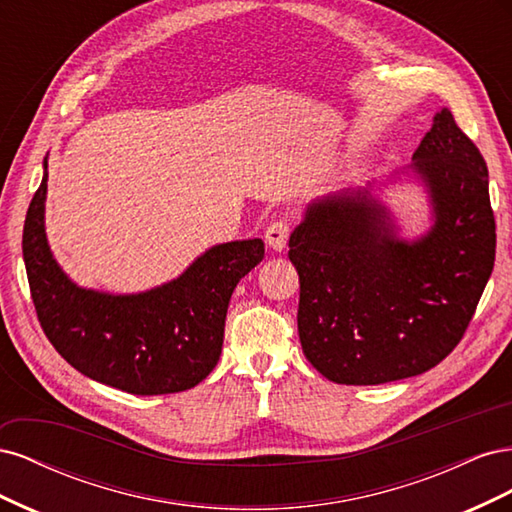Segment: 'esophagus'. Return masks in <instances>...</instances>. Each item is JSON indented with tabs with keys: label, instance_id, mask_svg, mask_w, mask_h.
Listing matches in <instances>:
<instances>
[{
	"label": "esophagus",
	"instance_id": "1",
	"mask_svg": "<svg viewBox=\"0 0 512 512\" xmlns=\"http://www.w3.org/2000/svg\"><path fill=\"white\" fill-rule=\"evenodd\" d=\"M288 235H290V224L286 220H277L271 222L267 232H265V241L275 252H282L286 243H288Z\"/></svg>",
	"mask_w": 512,
	"mask_h": 512
}]
</instances>
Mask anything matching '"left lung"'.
Masks as SVG:
<instances>
[{
	"instance_id": "left-lung-1",
	"label": "left lung",
	"mask_w": 512,
	"mask_h": 512,
	"mask_svg": "<svg viewBox=\"0 0 512 512\" xmlns=\"http://www.w3.org/2000/svg\"><path fill=\"white\" fill-rule=\"evenodd\" d=\"M412 160L436 220L425 237L399 239L367 188L316 200L290 235L303 354L331 382L384 384L436 367L461 342L489 282L487 164L448 108Z\"/></svg>"
}]
</instances>
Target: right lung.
<instances>
[{"label":"right lung","mask_w":512,"mask_h":512,"mask_svg":"<svg viewBox=\"0 0 512 512\" xmlns=\"http://www.w3.org/2000/svg\"><path fill=\"white\" fill-rule=\"evenodd\" d=\"M46 170L27 209L23 258L40 327L83 376L132 395L188 391L218 365L230 294L265 258L262 239L215 245L177 280L138 294L79 288L44 232Z\"/></svg>","instance_id":"add662e5"}]
</instances>
